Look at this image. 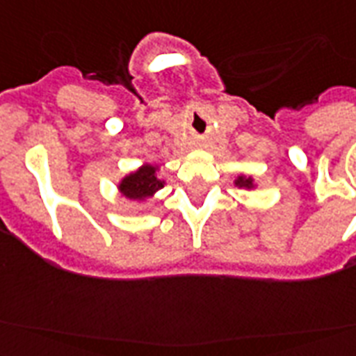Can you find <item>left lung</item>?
Returning a JSON list of instances; mask_svg holds the SVG:
<instances>
[{
  "instance_id": "1",
  "label": "left lung",
  "mask_w": 356,
  "mask_h": 356,
  "mask_svg": "<svg viewBox=\"0 0 356 356\" xmlns=\"http://www.w3.org/2000/svg\"><path fill=\"white\" fill-rule=\"evenodd\" d=\"M236 184H238V186H248V188H249V186H251V184H253V183H251V179H245V177H238Z\"/></svg>"
}]
</instances>
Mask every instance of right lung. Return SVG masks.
Instances as JSON below:
<instances>
[{
  "label": "right lung",
  "instance_id": "obj_1",
  "mask_svg": "<svg viewBox=\"0 0 356 356\" xmlns=\"http://www.w3.org/2000/svg\"><path fill=\"white\" fill-rule=\"evenodd\" d=\"M155 166H144L140 168L138 172L131 173L123 179L120 184L123 195H127L131 200H145L155 194L156 190L164 186L161 179L156 177Z\"/></svg>",
  "mask_w": 356,
  "mask_h": 356
}]
</instances>
